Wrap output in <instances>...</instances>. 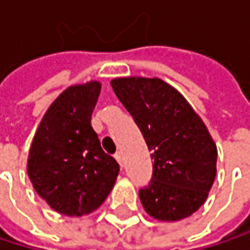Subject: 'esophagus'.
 Segmentation results:
<instances>
[{
    "label": "esophagus",
    "instance_id": "1",
    "mask_svg": "<svg viewBox=\"0 0 250 250\" xmlns=\"http://www.w3.org/2000/svg\"><path fill=\"white\" fill-rule=\"evenodd\" d=\"M116 159H117V162L120 164V167H123V155H122L120 152L116 153Z\"/></svg>",
    "mask_w": 250,
    "mask_h": 250
}]
</instances>
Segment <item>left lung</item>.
Wrapping results in <instances>:
<instances>
[{"mask_svg": "<svg viewBox=\"0 0 250 250\" xmlns=\"http://www.w3.org/2000/svg\"><path fill=\"white\" fill-rule=\"evenodd\" d=\"M111 86L140 128L153 174L139 189L143 208L162 222L195 213L216 178L217 147L188 101L159 78H117Z\"/></svg>", "mask_w": 250, "mask_h": 250, "instance_id": "1", "label": "left lung"}]
</instances>
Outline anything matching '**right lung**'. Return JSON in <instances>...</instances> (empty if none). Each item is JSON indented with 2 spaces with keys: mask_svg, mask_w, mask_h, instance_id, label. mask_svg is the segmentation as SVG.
<instances>
[{
  "mask_svg": "<svg viewBox=\"0 0 250 250\" xmlns=\"http://www.w3.org/2000/svg\"><path fill=\"white\" fill-rule=\"evenodd\" d=\"M100 91L97 81L65 89L43 116L30 147L27 174L36 192L65 216L97 210L120 171L91 125Z\"/></svg>",
  "mask_w": 250,
  "mask_h": 250,
  "instance_id": "1",
  "label": "right lung"
}]
</instances>
